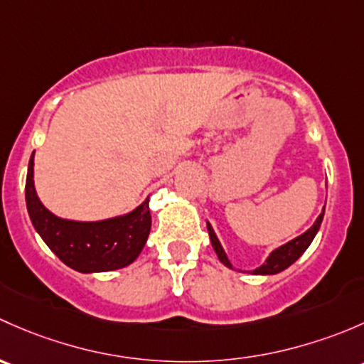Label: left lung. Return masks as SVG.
Wrapping results in <instances>:
<instances>
[{"label":"left lung","instance_id":"1","mask_svg":"<svg viewBox=\"0 0 364 364\" xmlns=\"http://www.w3.org/2000/svg\"><path fill=\"white\" fill-rule=\"evenodd\" d=\"M322 217H324V212H322L321 215L317 217V220L314 223V226L310 228L309 231H305V233L299 235L298 238L287 242L286 245H282V247H279V249L273 250V252L268 256V259H266V263L263 266H259V268L254 269V273H256V275H275V273H279V272H282V269L289 268V266L293 264L294 261L298 259V257L301 256V254L305 252L306 249H309V245L312 243L314 237H316L317 231H319ZM207 228H208L210 242H212V247H213V250H215L217 257L220 259V263H223L224 266H228V268H233V266H231V263H230V259H228L226 252H224V249L220 247V243H219V240H217L215 233H213L212 226H210L208 223H207Z\"/></svg>","mask_w":364,"mask_h":364}]
</instances>
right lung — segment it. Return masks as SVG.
<instances>
[{
  "label": "right lung",
  "instance_id": "obj_1",
  "mask_svg": "<svg viewBox=\"0 0 364 364\" xmlns=\"http://www.w3.org/2000/svg\"><path fill=\"white\" fill-rule=\"evenodd\" d=\"M33 156L26 178V205L29 217L48 249L70 268L82 273L110 272L131 264L151 233L149 200L126 215L96 223L61 219L43 207L33 182Z\"/></svg>",
  "mask_w": 364,
  "mask_h": 364
}]
</instances>
